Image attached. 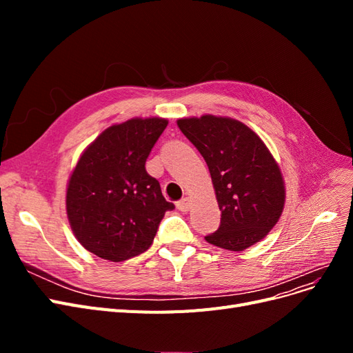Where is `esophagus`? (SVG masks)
<instances>
[{"mask_svg": "<svg viewBox=\"0 0 353 353\" xmlns=\"http://www.w3.org/2000/svg\"><path fill=\"white\" fill-rule=\"evenodd\" d=\"M191 206V200L188 197H184L181 199L178 203H176V208L181 210V212H187Z\"/></svg>", "mask_w": 353, "mask_h": 353, "instance_id": "esophagus-1", "label": "esophagus"}]
</instances>
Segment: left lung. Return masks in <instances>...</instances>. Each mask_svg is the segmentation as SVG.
I'll use <instances>...</instances> for the list:
<instances>
[{
  "label": "left lung",
  "instance_id": "8db88e82",
  "mask_svg": "<svg viewBox=\"0 0 353 353\" xmlns=\"http://www.w3.org/2000/svg\"><path fill=\"white\" fill-rule=\"evenodd\" d=\"M178 126L208 163L221 210L219 228L206 241L241 252L279 222L285 200L281 170L249 126L205 114L178 119Z\"/></svg>",
  "mask_w": 353,
  "mask_h": 353
}]
</instances>
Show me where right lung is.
I'll list each match as a JSON object with an SVG mask.
<instances>
[{
  "label": "right lung",
  "instance_id": "1",
  "mask_svg": "<svg viewBox=\"0 0 353 353\" xmlns=\"http://www.w3.org/2000/svg\"><path fill=\"white\" fill-rule=\"evenodd\" d=\"M168 121L130 119L103 131L87 147L68 184L66 210L74 237L99 258L121 262L150 248L165 212L159 181L145 160Z\"/></svg>",
  "mask_w": 353,
  "mask_h": 353
}]
</instances>
